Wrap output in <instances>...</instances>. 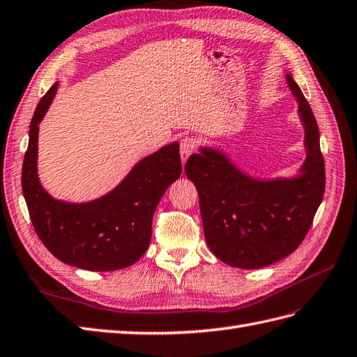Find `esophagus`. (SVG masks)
I'll use <instances>...</instances> for the list:
<instances>
[{"label": "esophagus", "instance_id": "1", "mask_svg": "<svg viewBox=\"0 0 357 357\" xmlns=\"http://www.w3.org/2000/svg\"><path fill=\"white\" fill-rule=\"evenodd\" d=\"M195 149V140L191 137H185L180 142V155H181V162H186L188 157L194 153Z\"/></svg>", "mask_w": 357, "mask_h": 357}]
</instances>
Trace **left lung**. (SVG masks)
<instances>
[{"mask_svg": "<svg viewBox=\"0 0 357 357\" xmlns=\"http://www.w3.org/2000/svg\"><path fill=\"white\" fill-rule=\"evenodd\" d=\"M305 128L303 176L291 180L250 178L213 149L188 158L185 171L199 191L204 238L218 259L232 267L261 268L286 258L303 243L326 191L319 128L293 77Z\"/></svg>", "mask_w": 357, "mask_h": 357, "instance_id": "1", "label": "left lung"}]
</instances>
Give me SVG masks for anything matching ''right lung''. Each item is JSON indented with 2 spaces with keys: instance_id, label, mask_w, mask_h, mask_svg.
<instances>
[{
  "instance_id": "right-lung-1",
  "label": "right lung",
  "mask_w": 357,
  "mask_h": 357,
  "mask_svg": "<svg viewBox=\"0 0 357 357\" xmlns=\"http://www.w3.org/2000/svg\"><path fill=\"white\" fill-rule=\"evenodd\" d=\"M52 85L35 109L22 163V194L39 240L59 261L93 272L125 268L146 252L153 215L166 189L181 174L174 142L140 160L114 191L99 200L71 204L54 200L38 180V125L56 93Z\"/></svg>"
}]
</instances>
